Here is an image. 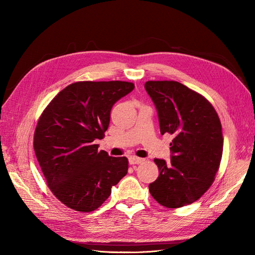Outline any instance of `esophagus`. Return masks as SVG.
<instances>
[{
  "label": "esophagus",
  "mask_w": 255,
  "mask_h": 255,
  "mask_svg": "<svg viewBox=\"0 0 255 255\" xmlns=\"http://www.w3.org/2000/svg\"><path fill=\"white\" fill-rule=\"evenodd\" d=\"M143 161H144L143 159L138 158V156H134V155H132V156H130V158H129V163H130V164H140V163H142Z\"/></svg>",
  "instance_id": "esophagus-1"
}]
</instances>
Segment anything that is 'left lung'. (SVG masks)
I'll return each mask as SVG.
<instances>
[{
    "label": "left lung",
    "instance_id": "1",
    "mask_svg": "<svg viewBox=\"0 0 255 255\" xmlns=\"http://www.w3.org/2000/svg\"><path fill=\"white\" fill-rule=\"evenodd\" d=\"M158 112L161 134L170 133L171 162L154 159L159 177L149 185L160 205L180 208L196 202L210 187L223 156L221 124L214 106L176 81L144 84Z\"/></svg>",
    "mask_w": 255,
    "mask_h": 255
}]
</instances>
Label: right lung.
Listing matches in <instances>:
<instances>
[{"label": "right lung", "mask_w": 255, "mask_h": 255, "mask_svg": "<svg viewBox=\"0 0 255 255\" xmlns=\"http://www.w3.org/2000/svg\"><path fill=\"white\" fill-rule=\"evenodd\" d=\"M134 89L125 81L68 85L38 119L34 149L48 187L62 204L82 213L97 209L127 174L126 156L99 151L113 105Z\"/></svg>", "instance_id": "right-lung-1"}]
</instances>
